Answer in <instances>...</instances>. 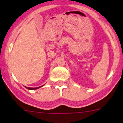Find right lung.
Returning <instances> with one entry per match:
<instances>
[{"label":"right lung","mask_w":123,"mask_h":123,"mask_svg":"<svg viewBox=\"0 0 123 123\" xmlns=\"http://www.w3.org/2000/svg\"><path fill=\"white\" fill-rule=\"evenodd\" d=\"M41 87H42V86H41ZM25 87L27 88V89H29V90H34V89H38V88L40 87H34V88H33V87Z\"/></svg>","instance_id":"obj_1"}]
</instances>
